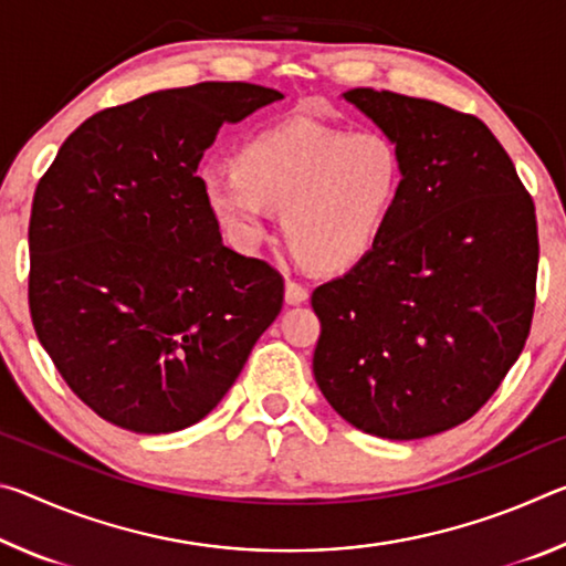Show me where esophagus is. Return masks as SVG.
Masks as SVG:
<instances>
[{"label": "esophagus", "instance_id": "obj_1", "mask_svg": "<svg viewBox=\"0 0 566 566\" xmlns=\"http://www.w3.org/2000/svg\"><path fill=\"white\" fill-rule=\"evenodd\" d=\"M284 300H286V304H302L310 300V290H306L304 284L290 280L284 286Z\"/></svg>", "mask_w": 566, "mask_h": 566}]
</instances>
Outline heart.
<instances>
[{
    "label": "heart",
    "mask_w": 566,
    "mask_h": 566,
    "mask_svg": "<svg viewBox=\"0 0 566 566\" xmlns=\"http://www.w3.org/2000/svg\"><path fill=\"white\" fill-rule=\"evenodd\" d=\"M405 187V161L381 132L294 119L254 134L237 165L202 169L205 202L239 249L260 247L272 209L296 249L324 270L359 262L385 232Z\"/></svg>",
    "instance_id": "heart-1"
}]
</instances>
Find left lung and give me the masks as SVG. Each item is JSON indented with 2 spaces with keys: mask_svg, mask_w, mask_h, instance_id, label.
Listing matches in <instances>:
<instances>
[{
  "mask_svg": "<svg viewBox=\"0 0 566 566\" xmlns=\"http://www.w3.org/2000/svg\"><path fill=\"white\" fill-rule=\"evenodd\" d=\"M344 99L395 142L405 187L377 244L312 292L314 379L361 432L432 437L486 405L530 337L534 202L474 114L369 87Z\"/></svg>",
  "mask_w": 566,
  "mask_h": 566,
  "instance_id": "8db88e82",
  "label": "left lung"
}]
</instances>
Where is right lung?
I'll return each mask as SVG.
<instances>
[{
  "mask_svg": "<svg viewBox=\"0 0 566 566\" xmlns=\"http://www.w3.org/2000/svg\"><path fill=\"white\" fill-rule=\"evenodd\" d=\"M282 92L202 82L82 122L34 191L30 312L94 415L137 434L197 424L284 302L282 274L224 247L199 159Z\"/></svg>",
  "mask_w": 566,
  "mask_h": 566,
  "instance_id": "obj_1",
  "label": "right lung"
}]
</instances>
